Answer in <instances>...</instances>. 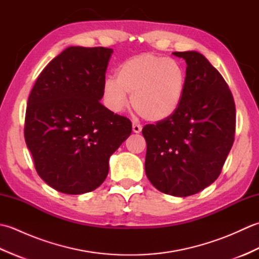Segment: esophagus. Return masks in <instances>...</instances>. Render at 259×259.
<instances>
[{
  "label": "esophagus",
  "mask_w": 259,
  "mask_h": 259,
  "mask_svg": "<svg viewBox=\"0 0 259 259\" xmlns=\"http://www.w3.org/2000/svg\"><path fill=\"white\" fill-rule=\"evenodd\" d=\"M133 131H134L135 134H139L140 131H141V125L134 123V124H133Z\"/></svg>",
  "instance_id": "obj_1"
}]
</instances>
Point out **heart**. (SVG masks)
Instances as JSON below:
<instances>
[{
    "mask_svg": "<svg viewBox=\"0 0 259 259\" xmlns=\"http://www.w3.org/2000/svg\"><path fill=\"white\" fill-rule=\"evenodd\" d=\"M186 70L180 62L153 53H144L120 64L115 80H104L102 95L112 111H121L130 95L135 111L150 122L169 119L184 100Z\"/></svg>",
    "mask_w": 259,
    "mask_h": 259,
    "instance_id": "obj_1",
    "label": "heart"
}]
</instances>
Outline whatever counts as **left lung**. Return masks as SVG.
Returning <instances> with one entry per match:
<instances>
[{"label": "left lung", "mask_w": 259, "mask_h": 259, "mask_svg": "<svg viewBox=\"0 0 259 259\" xmlns=\"http://www.w3.org/2000/svg\"><path fill=\"white\" fill-rule=\"evenodd\" d=\"M174 54L187 63L184 100L169 119L142 128L145 169L159 191L187 197L221 175L234 144L236 108L226 81L202 54Z\"/></svg>", "instance_id": "obj_1"}]
</instances>
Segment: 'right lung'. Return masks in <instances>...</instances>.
Returning <instances> with one entry per match:
<instances>
[{"label": "right lung", "instance_id": "add662e5", "mask_svg": "<svg viewBox=\"0 0 259 259\" xmlns=\"http://www.w3.org/2000/svg\"><path fill=\"white\" fill-rule=\"evenodd\" d=\"M112 49L70 47L43 69L27 100L24 138L37 175L56 190H95L131 121L100 102Z\"/></svg>", "mask_w": 259, "mask_h": 259}]
</instances>
